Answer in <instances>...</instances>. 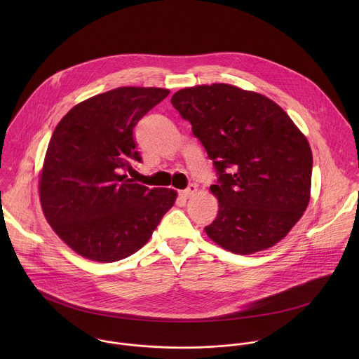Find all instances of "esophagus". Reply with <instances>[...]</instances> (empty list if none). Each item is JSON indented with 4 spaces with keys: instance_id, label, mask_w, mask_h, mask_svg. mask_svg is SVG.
Instances as JSON below:
<instances>
[{
    "instance_id": "esophagus-1",
    "label": "esophagus",
    "mask_w": 359,
    "mask_h": 359,
    "mask_svg": "<svg viewBox=\"0 0 359 359\" xmlns=\"http://www.w3.org/2000/svg\"><path fill=\"white\" fill-rule=\"evenodd\" d=\"M196 192H198V187L192 184V185H189L187 189L180 191V192H178V195H180L182 199H189V198H192Z\"/></svg>"
}]
</instances>
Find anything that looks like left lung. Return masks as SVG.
Instances as JSON below:
<instances>
[{
  "label": "left lung",
  "instance_id": "8db88e82",
  "mask_svg": "<svg viewBox=\"0 0 359 359\" xmlns=\"http://www.w3.org/2000/svg\"><path fill=\"white\" fill-rule=\"evenodd\" d=\"M212 160L218 180L211 241L253 255L282 241L302 218L311 192L312 152L287 113L269 98L229 84L196 86L171 98Z\"/></svg>",
  "mask_w": 359,
  "mask_h": 359
}]
</instances>
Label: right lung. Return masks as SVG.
Returning a JSON list of instances; mask_svg holds the SVG:
<instances>
[{
	"label": "right lung",
	"mask_w": 359,
	"mask_h": 359,
	"mask_svg": "<svg viewBox=\"0 0 359 359\" xmlns=\"http://www.w3.org/2000/svg\"><path fill=\"white\" fill-rule=\"evenodd\" d=\"M170 94L120 87L72 107L56 126L40 175V201L56 235L77 255L113 262L151 239L177 192L123 174L141 161L134 127Z\"/></svg>",
	"instance_id": "right-lung-1"
}]
</instances>
